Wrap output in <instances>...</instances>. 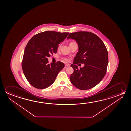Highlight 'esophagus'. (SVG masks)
Here are the masks:
<instances>
[{"label": "esophagus", "instance_id": "34e87169", "mask_svg": "<svg viewBox=\"0 0 131 131\" xmlns=\"http://www.w3.org/2000/svg\"><path fill=\"white\" fill-rule=\"evenodd\" d=\"M70 66V65L69 64H67L65 65V68H66L67 67H69Z\"/></svg>", "mask_w": 131, "mask_h": 131}]
</instances>
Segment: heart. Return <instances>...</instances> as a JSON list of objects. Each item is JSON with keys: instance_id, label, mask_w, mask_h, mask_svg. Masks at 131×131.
Segmentation results:
<instances>
[{"instance_id": "1", "label": "heart", "mask_w": 131, "mask_h": 131, "mask_svg": "<svg viewBox=\"0 0 131 131\" xmlns=\"http://www.w3.org/2000/svg\"><path fill=\"white\" fill-rule=\"evenodd\" d=\"M64 60H65L66 61H69V59L68 58H64Z\"/></svg>"}]
</instances>
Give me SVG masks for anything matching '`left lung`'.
<instances>
[{
  "label": "left lung",
  "mask_w": 131,
  "mask_h": 131,
  "mask_svg": "<svg viewBox=\"0 0 131 131\" xmlns=\"http://www.w3.org/2000/svg\"><path fill=\"white\" fill-rule=\"evenodd\" d=\"M70 38L76 41L79 47V52L71 65L74 71L70 80L79 90H89L99 84L105 75L108 63L106 48L101 39L91 32L71 33L67 37ZM80 63L85 66L79 69L77 65Z\"/></svg>",
  "instance_id": "1"
}]
</instances>
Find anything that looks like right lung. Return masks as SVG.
I'll use <instances>...</instances> for the list:
<instances>
[{
  "label": "right lung",
  "instance_id": "1",
  "mask_svg": "<svg viewBox=\"0 0 131 131\" xmlns=\"http://www.w3.org/2000/svg\"><path fill=\"white\" fill-rule=\"evenodd\" d=\"M69 34L46 31L35 35L29 41L24 51L22 68L26 79L35 88L48 87L64 67L61 62L48 64L47 58L57 53L58 44Z\"/></svg>",
  "mask_w": 131,
  "mask_h": 131
}]
</instances>
